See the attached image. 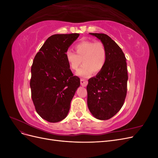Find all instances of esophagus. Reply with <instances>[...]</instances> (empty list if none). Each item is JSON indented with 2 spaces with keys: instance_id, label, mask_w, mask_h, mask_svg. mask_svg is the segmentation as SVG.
<instances>
[{
  "instance_id": "34e87169",
  "label": "esophagus",
  "mask_w": 158,
  "mask_h": 158,
  "mask_svg": "<svg viewBox=\"0 0 158 158\" xmlns=\"http://www.w3.org/2000/svg\"><path fill=\"white\" fill-rule=\"evenodd\" d=\"M80 84H81V85H82V86L85 87L87 85V84H88V81L82 78V79L80 80Z\"/></svg>"
}]
</instances>
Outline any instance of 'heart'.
Segmentation results:
<instances>
[{"instance_id":"heart-1","label":"heart","mask_w":158,"mask_h":158,"mask_svg":"<svg viewBox=\"0 0 158 158\" xmlns=\"http://www.w3.org/2000/svg\"><path fill=\"white\" fill-rule=\"evenodd\" d=\"M76 52L68 50L65 56L66 60L72 70H77L80 65H83L77 74L84 78H88L93 71L97 73L101 71L106 64L107 52L106 47L102 43L93 41H82L74 47Z\"/></svg>"}]
</instances>
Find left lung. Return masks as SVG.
I'll return each instance as SVG.
<instances>
[{
    "label": "left lung",
    "instance_id": "obj_1",
    "mask_svg": "<svg viewBox=\"0 0 158 158\" xmlns=\"http://www.w3.org/2000/svg\"><path fill=\"white\" fill-rule=\"evenodd\" d=\"M101 40L107 57L103 68L88 80V107L93 116L107 120L123 107L127 92L128 73L126 57L115 42L104 33H89Z\"/></svg>",
    "mask_w": 158,
    "mask_h": 158
}]
</instances>
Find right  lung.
<instances>
[{
    "label": "right lung",
    "instance_id": "add662e5",
    "mask_svg": "<svg viewBox=\"0 0 158 158\" xmlns=\"http://www.w3.org/2000/svg\"><path fill=\"white\" fill-rule=\"evenodd\" d=\"M79 35H51L33 59L30 84L32 101L38 114L48 122H59L67 116L70 102L80 85V78L73 76L65 56Z\"/></svg>",
    "mask_w": 158,
    "mask_h": 158
}]
</instances>
